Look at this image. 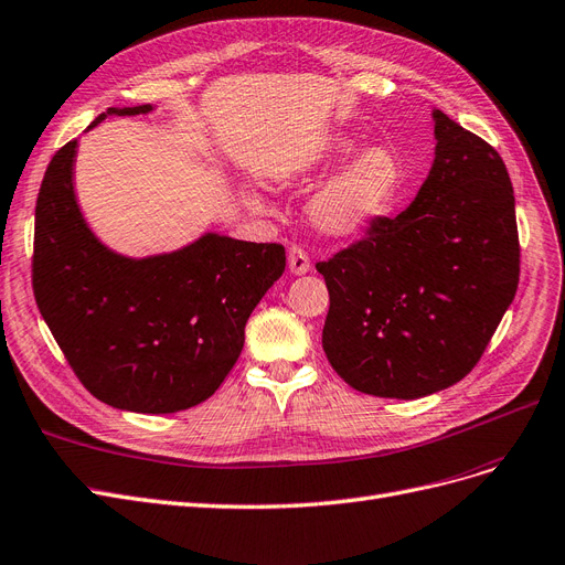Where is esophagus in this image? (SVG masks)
I'll return each mask as SVG.
<instances>
[{
  "label": "esophagus",
  "instance_id": "34e87169",
  "mask_svg": "<svg viewBox=\"0 0 565 565\" xmlns=\"http://www.w3.org/2000/svg\"><path fill=\"white\" fill-rule=\"evenodd\" d=\"M288 269L298 277L307 275V271H309V256L305 253V248H300V246L288 248Z\"/></svg>",
  "mask_w": 565,
  "mask_h": 565
}]
</instances>
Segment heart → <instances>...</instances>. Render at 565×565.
<instances>
[{"mask_svg": "<svg viewBox=\"0 0 565 565\" xmlns=\"http://www.w3.org/2000/svg\"><path fill=\"white\" fill-rule=\"evenodd\" d=\"M352 148L350 140H338L323 150L319 161L342 159ZM402 163L390 148L385 145L363 148L309 199V221L329 236L356 234L392 206L394 196L402 190ZM244 199L250 209L263 211V199L256 192H244Z\"/></svg>", "mask_w": 565, "mask_h": 565, "instance_id": "b5f03b06", "label": "heart"}]
</instances>
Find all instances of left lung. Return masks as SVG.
<instances>
[{
    "label": "left lung",
    "mask_w": 565,
    "mask_h": 565,
    "mask_svg": "<svg viewBox=\"0 0 565 565\" xmlns=\"http://www.w3.org/2000/svg\"><path fill=\"white\" fill-rule=\"evenodd\" d=\"M434 163L415 202L317 263L321 344L350 387L420 398L477 366L519 286L514 188L495 148L434 110Z\"/></svg>",
    "instance_id": "1"
}]
</instances>
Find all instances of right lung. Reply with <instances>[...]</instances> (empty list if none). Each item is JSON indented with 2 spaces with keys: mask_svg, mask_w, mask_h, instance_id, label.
Instances as JSON below:
<instances>
[{
  "mask_svg": "<svg viewBox=\"0 0 565 565\" xmlns=\"http://www.w3.org/2000/svg\"><path fill=\"white\" fill-rule=\"evenodd\" d=\"M152 105L110 107L131 117ZM77 140L53 154L34 209L32 288L82 385L103 404L175 413L223 385L253 309L286 267L281 244L206 232L190 246L126 258L98 242L79 211Z\"/></svg>",
  "mask_w": 565,
  "mask_h": 565,
  "instance_id": "obj_1",
  "label": "right lung"
}]
</instances>
